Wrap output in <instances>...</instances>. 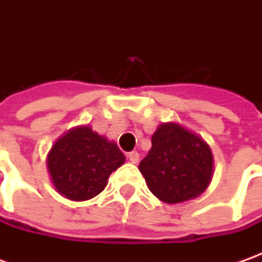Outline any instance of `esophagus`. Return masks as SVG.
Masks as SVG:
<instances>
[{
	"label": "esophagus",
	"mask_w": 262,
	"mask_h": 262,
	"mask_svg": "<svg viewBox=\"0 0 262 262\" xmlns=\"http://www.w3.org/2000/svg\"><path fill=\"white\" fill-rule=\"evenodd\" d=\"M126 157L129 159V162H131V163H137V162L140 160V155H138L137 151H129V153L126 155Z\"/></svg>",
	"instance_id": "obj_1"
}]
</instances>
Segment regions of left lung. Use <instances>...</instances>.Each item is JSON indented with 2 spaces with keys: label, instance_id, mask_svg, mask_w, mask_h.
I'll use <instances>...</instances> for the list:
<instances>
[{
  "label": "left lung",
  "instance_id": "8db88e82",
  "mask_svg": "<svg viewBox=\"0 0 262 262\" xmlns=\"http://www.w3.org/2000/svg\"><path fill=\"white\" fill-rule=\"evenodd\" d=\"M138 169L159 200L176 204L206 191L213 176V155L200 137L170 122L157 128Z\"/></svg>",
  "mask_w": 262,
  "mask_h": 262
}]
</instances>
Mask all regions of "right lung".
<instances>
[{
    "label": "right lung",
    "instance_id": "right-lung-1",
    "mask_svg": "<svg viewBox=\"0 0 262 262\" xmlns=\"http://www.w3.org/2000/svg\"><path fill=\"white\" fill-rule=\"evenodd\" d=\"M124 162L125 156L115 143L93 133L90 126H80L52 146L48 169L59 194L84 201L100 194L109 175Z\"/></svg>",
    "mask_w": 262,
    "mask_h": 262
}]
</instances>
